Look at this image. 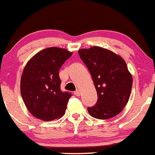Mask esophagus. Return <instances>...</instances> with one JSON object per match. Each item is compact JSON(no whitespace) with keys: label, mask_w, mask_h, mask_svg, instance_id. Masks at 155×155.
Segmentation results:
<instances>
[{"label":"esophagus","mask_w":155,"mask_h":155,"mask_svg":"<svg viewBox=\"0 0 155 155\" xmlns=\"http://www.w3.org/2000/svg\"><path fill=\"white\" fill-rule=\"evenodd\" d=\"M74 94H75L76 97H79V95H80V91H79V90H76V91L74 92Z\"/></svg>","instance_id":"1"}]
</instances>
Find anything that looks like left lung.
Here are the masks:
<instances>
[{
  "instance_id": "obj_1",
  "label": "left lung",
  "mask_w": 155,
  "mask_h": 155,
  "mask_svg": "<svg viewBox=\"0 0 155 155\" xmlns=\"http://www.w3.org/2000/svg\"><path fill=\"white\" fill-rule=\"evenodd\" d=\"M79 55L91 72L97 94V101L88 107L89 114L98 119L118 115L130 99L133 85L126 61L104 48L81 49Z\"/></svg>"
}]
</instances>
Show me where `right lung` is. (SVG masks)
<instances>
[{
  "label": "right lung",
  "instance_id": "add662e5",
  "mask_svg": "<svg viewBox=\"0 0 155 155\" xmlns=\"http://www.w3.org/2000/svg\"><path fill=\"white\" fill-rule=\"evenodd\" d=\"M72 54L61 48H46L25 65L21 78V97L36 118L51 121L65 112L72 94L61 91L59 70Z\"/></svg>",
  "mask_w": 155,
  "mask_h": 155
}]
</instances>
